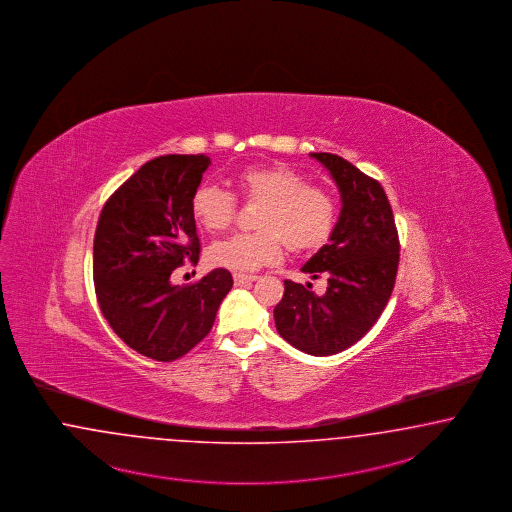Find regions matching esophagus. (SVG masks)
Wrapping results in <instances>:
<instances>
[{"label": "esophagus", "instance_id": "34e87169", "mask_svg": "<svg viewBox=\"0 0 512 512\" xmlns=\"http://www.w3.org/2000/svg\"><path fill=\"white\" fill-rule=\"evenodd\" d=\"M257 280V276H251V274H234V283L236 285H244V283H251Z\"/></svg>", "mask_w": 512, "mask_h": 512}]
</instances>
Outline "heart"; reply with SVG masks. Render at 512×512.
Here are the masks:
<instances>
[{"mask_svg": "<svg viewBox=\"0 0 512 512\" xmlns=\"http://www.w3.org/2000/svg\"><path fill=\"white\" fill-rule=\"evenodd\" d=\"M236 187L249 202H259L253 234H234L213 242L206 261L232 272H253L276 263L283 244L295 253L314 251L333 234L336 204L333 196L306 185L299 172L282 166H249L236 176ZM236 212V198L229 191L202 183L191 196V215L200 229H227Z\"/></svg>", "mask_w": 512, "mask_h": 512, "instance_id": "obj_1", "label": "heart"}]
</instances>
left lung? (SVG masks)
<instances>
[{
	"label": "left lung",
	"instance_id": "1",
	"mask_svg": "<svg viewBox=\"0 0 512 512\" xmlns=\"http://www.w3.org/2000/svg\"><path fill=\"white\" fill-rule=\"evenodd\" d=\"M333 177L340 213L329 244L300 270L327 280L323 295L312 283L285 280V293L274 308L278 333L310 355H333L350 348L386 308L399 265V238L382 185L348 160L331 153H310Z\"/></svg>",
	"mask_w": 512,
	"mask_h": 512
}]
</instances>
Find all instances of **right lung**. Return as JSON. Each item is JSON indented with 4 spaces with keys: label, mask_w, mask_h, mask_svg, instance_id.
Here are the masks:
<instances>
[{
    "label": "right lung",
    "mask_w": 512,
    "mask_h": 512,
    "mask_svg": "<svg viewBox=\"0 0 512 512\" xmlns=\"http://www.w3.org/2000/svg\"><path fill=\"white\" fill-rule=\"evenodd\" d=\"M212 159L149 160L107 200L94 234V285L100 310L132 350L174 361L212 331L232 287L225 268L193 285L172 283L185 261L198 263L191 196Z\"/></svg>",
    "instance_id": "obj_1"
}]
</instances>
